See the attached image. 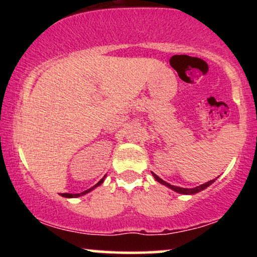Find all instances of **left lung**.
I'll return each mask as SVG.
<instances>
[{
	"label": "left lung",
	"mask_w": 257,
	"mask_h": 257,
	"mask_svg": "<svg viewBox=\"0 0 257 257\" xmlns=\"http://www.w3.org/2000/svg\"><path fill=\"white\" fill-rule=\"evenodd\" d=\"M152 175L155 176V179L157 180L158 182H161L162 185H166V186H168V187H169V188H172L173 191H175V192H178V193H182V194H193V193H198L199 191L204 190V188H206V187H208L209 185H211V184H213V182H214V180H210V181L205 182V184H203V185H200V186H197V187H194V188H182V187H178V186L170 185V184H168V182L163 181V180H162L161 178H158V176L156 175L155 173H152Z\"/></svg>",
	"instance_id": "8db88e82"
}]
</instances>
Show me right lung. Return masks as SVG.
<instances>
[{
	"mask_svg": "<svg viewBox=\"0 0 257 257\" xmlns=\"http://www.w3.org/2000/svg\"><path fill=\"white\" fill-rule=\"evenodd\" d=\"M102 181H104V179H101L100 180V181L98 182V184H96L95 186H93V187L91 188H89V190H87V191H84V192H82V193H75V194H71V193H61V196L63 197H66V198H76V197H79V196H83V194H85V193H88V192H90L91 190H93V188H95L96 186H99V185H101L102 184Z\"/></svg>",
	"mask_w": 257,
	"mask_h": 257,
	"instance_id": "add662e5",
	"label": "right lung"
}]
</instances>
